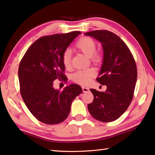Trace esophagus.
<instances>
[{
    "label": "esophagus",
    "instance_id": "34e87169",
    "mask_svg": "<svg viewBox=\"0 0 155 155\" xmlns=\"http://www.w3.org/2000/svg\"><path fill=\"white\" fill-rule=\"evenodd\" d=\"M82 89H83V92H88V91L90 90L89 88L87 87H85V86H83L82 87Z\"/></svg>",
    "mask_w": 155,
    "mask_h": 155
}]
</instances>
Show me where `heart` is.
<instances>
[{
    "instance_id": "obj_1",
    "label": "heart",
    "mask_w": 155,
    "mask_h": 155,
    "mask_svg": "<svg viewBox=\"0 0 155 155\" xmlns=\"http://www.w3.org/2000/svg\"><path fill=\"white\" fill-rule=\"evenodd\" d=\"M95 41L90 37H83L78 40L75 45V48L78 50L81 51L83 54L89 57L91 61L94 63H99L101 56L99 52H96ZM63 65L66 69L71 66V51L67 50L64 51L62 56ZM96 72L94 69L88 68L83 70H78L72 75V80L74 81L81 85H86L89 83L92 78L94 77Z\"/></svg>"
}]
</instances>
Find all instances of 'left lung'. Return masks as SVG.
<instances>
[{"instance_id": "obj_1", "label": "left lung", "mask_w": 155, "mask_h": 155, "mask_svg": "<svg viewBox=\"0 0 155 155\" xmlns=\"http://www.w3.org/2000/svg\"><path fill=\"white\" fill-rule=\"evenodd\" d=\"M101 43L103 62L97 81L106 85L105 92L90 89L94 96L87 108L95 119L111 122L126 112L133 98L137 70L129 48L119 36L107 30L85 33Z\"/></svg>"}]
</instances>
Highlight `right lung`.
Listing matches in <instances>:
<instances>
[{"label":"right lung","instance_id":"add662e5","mask_svg":"<svg viewBox=\"0 0 155 155\" xmlns=\"http://www.w3.org/2000/svg\"><path fill=\"white\" fill-rule=\"evenodd\" d=\"M81 31L43 36L29 47L18 68L21 94L30 112L45 124L64 121L71 104L83 90L77 84L66 86L62 92L53 87L54 80H65L62 63L64 51Z\"/></svg>","mask_w":155,"mask_h":155}]
</instances>
